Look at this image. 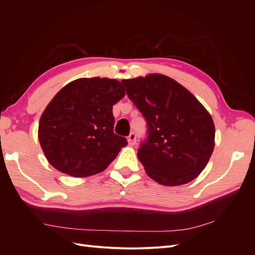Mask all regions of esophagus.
Listing matches in <instances>:
<instances>
[{
    "label": "esophagus",
    "mask_w": 255,
    "mask_h": 255,
    "mask_svg": "<svg viewBox=\"0 0 255 255\" xmlns=\"http://www.w3.org/2000/svg\"><path fill=\"white\" fill-rule=\"evenodd\" d=\"M128 142L129 145H134L136 143V135L134 133H130L128 137Z\"/></svg>",
    "instance_id": "34e87169"
}]
</instances>
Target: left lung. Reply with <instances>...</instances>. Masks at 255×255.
Masks as SVG:
<instances>
[{"mask_svg": "<svg viewBox=\"0 0 255 255\" xmlns=\"http://www.w3.org/2000/svg\"><path fill=\"white\" fill-rule=\"evenodd\" d=\"M121 83L148 126V138L137 153L146 174L165 186L195 180L214 151L215 125L210 113L169 76L148 74Z\"/></svg>", "mask_w": 255, "mask_h": 255, "instance_id": "obj_1", "label": "left lung"}]
</instances>
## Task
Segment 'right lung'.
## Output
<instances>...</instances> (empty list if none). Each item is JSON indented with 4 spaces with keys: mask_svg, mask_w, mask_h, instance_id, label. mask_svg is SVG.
Returning a JSON list of instances; mask_svg holds the SVG:
<instances>
[{
    "mask_svg": "<svg viewBox=\"0 0 255 255\" xmlns=\"http://www.w3.org/2000/svg\"><path fill=\"white\" fill-rule=\"evenodd\" d=\"M126 96L121 83L83 78L67 84L43 111L38 138L49 163L74 177L101 172L128 144L114 133L113 106Z\"/></svg>",
    "mask_w": 255,
    "mask_h": 255,
    "instance_id": "obj_1",
    "label": "right lung"
}]
</instances>
